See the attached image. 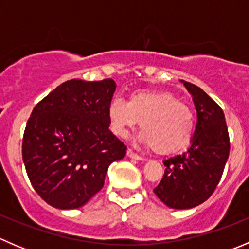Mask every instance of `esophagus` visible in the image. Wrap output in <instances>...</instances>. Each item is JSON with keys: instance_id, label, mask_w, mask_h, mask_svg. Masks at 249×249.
Returning <instances> with one entry per match:
<instances>
[{"instance_id": "1", "label": "esophagus", "mask_w": 249, "mask_h": 249, "mask_svg": "<svg viewBox=\"0 0 249 249\" xmlns=\"http://www.w3.org/2000/svg\"><path fill=\"white\" fill-rule=\"evenodd\" d=\"M126 155L129 158H131V159H135V160H142V161H144V160H145V158H143V157H141V155L136 154V153H135L134 150H131V149L127 150Z\"/></svg>"}]
</instances>
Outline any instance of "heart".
<instances>
[{"label": "heart", "mask_w": 249, "mask_h": 249, "mask_svg": "<svg viewBox=\"0 0 249 249\" xmlns=\"http://www.w3.org/2000/svg\"><path fill=\"white\" fill-rule=\"evenodd\" d=\"M107 114L110 130L122 139L140 122V142L161 154L187 148L194 134L192 109L167 91L140 90L132 92L127 102L113 99Z\"/></svg>", "instance_id": "1"}]
</instances>
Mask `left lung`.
<instances>
[{
  "label": "left lung",
  "mask_w": 249,
  "mask_h": 249,
  "mask_svg": "<svg viewBox=\"0 0 249 249\" xmlns=\"http://www.w3.org/2000/svg\"><path fill=\"white\" fill-rule=\"evenodd\" d=\"M182 82L196 108V127L187 152L162 161L165 173L153 190L165 205L176 210L196 207L213 194L230 152L223 109L199 87Z\"/></svg>",
  "instance_id": "left-lung-1"
}]
</instances>
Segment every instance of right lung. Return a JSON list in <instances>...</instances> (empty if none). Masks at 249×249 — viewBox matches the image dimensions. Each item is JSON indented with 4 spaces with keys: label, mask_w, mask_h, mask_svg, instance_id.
I'll return each instance as SVG.
<instances>
[{
    "label": "right lung",
    "mask_w": 249,
    "mask_h": 249,
    "mask_svg": "<svg viewBox=\"0 0 249 249\" xmlns=\"http://www.w3.org/2000/svg\"><path fill=\"white\" fill-rule=\"evenodd\" d=\"M110 78L71 79L35 106L22 137V160L32 187L60 210L85 205L105 184L108 166L126 145L108 129Z\"/></svg>",
    "instance_id": "right-lung-1"
}]
</instances>
